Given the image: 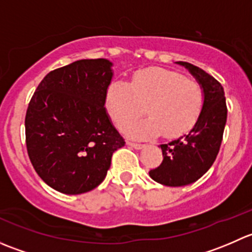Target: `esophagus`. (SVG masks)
Masks as SVG:
<instances>
[{
  "label": "esophagus",
  "instance_id": "1",
  "mask_svg": "<svg viewBox=\"0 0 252 252\" xmlns=\"http://www.w3.org/2000/svg\"><path fill=\"white\" fill-rule=\"evenodd\" d=\"M126 144H128L129 146L134 147V149H136V150H140V149H142V147L145 146V145L139 144V142H135V141H128V142H126Z\"/></svg>",
  "mask_w": 252,
  "mask_h": 252
}]
</instances>
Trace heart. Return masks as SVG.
<instances>
[{
	"mask_svg": "<svg viewBox=\"0 0 252 252\" xmlns=\"http://www.w3.org/2000/svg\"><path fill=\"white\" fill-rule=\"evenodd\" d=\"M204 91L184 75L158 68L140 70L130 84L113 81L106 91V108L119 128L142 111L146 119L129 124L126 133L149 139L163 131L167 136L187 133L194 126L204 107Z\"/></svg>",
	"mask_w": 252,
	"mask_h": 252,
	"instance_id": "obj_1",
	"label": "heart"
}]
</instances>
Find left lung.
Returning <instances> with one entry per match:
<instances>
[{
  "label": "left lung",
  "mask_w": 252,
  "mask_h": 252,
  "mask_svg": "<svg viewBox=\"0 0 252 252\" xmlns=\"http://www.w3.org/2000/svg\"><path fill=\"white\" fill-rule=\"evenodd\" d=\"M189 70L204 91V107L196 123L180 138L159 145L163 161L149 172L155 182L166 187H184L204 175L215 162L227 122L223 86L201 68L175 62Z\"/></svg>",
  "instance_id": "8db88e82"
}]
</instances>
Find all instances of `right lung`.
Listing matches in <instances>:
<instances>
[{"instance_id":"add662e5","label":"right lung","mask_w":252,"mask_h":252,"mask_svg":"<svg viewBox=\"0 0 252 252\" xmlns=\"http://www.w3.org/2000/svg\"><path fill=\"white\" fill-rule=\"evenodd\" d=\"M112 67L105 58L75 61L48 73L30 100L28 155L39 177L63 194L98 187L126 144L105 108Z\"/></svg>"}]
</instances>
